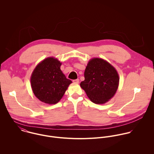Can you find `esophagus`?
<instances>
[{
	"label": "esophagus",
	"instance_id": "obj_1",
	"mask_svg": "<svg viewBox=\"0 0 154 154\" xmlns=\"http://www.w3.org/2000/svg\"><path fill=\"white\" fill-rule=\"evenodd\" d=\"M73 82L75 84H78L79 83V79H74L73 80Z\"/></svg>",
	"mask_w": 154,
	"mask_h": 154
}]
</instances>
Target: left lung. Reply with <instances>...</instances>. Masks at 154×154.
I'll use <instances>...</instances> for the list:
<instances>
[{"mask_svg":"<svg viewBox=\"0 0 154 154\" xmlns=\"http://www.w3.org/2000/svg\"><path fill=\"white\" fill-rule=\"evenodd\" d=\"M84 77L81 87L90 100L97 104L108 102L115 95L119 84L120 78L116 69L101 58H92L88 62Z\"/></svg>","mask_w":154,"mask_h":154,"instance_id":"obj_1","label":"left lung"}]
</instances>
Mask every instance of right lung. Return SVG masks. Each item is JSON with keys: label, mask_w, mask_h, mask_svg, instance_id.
I'll list each match as a JSON object with an SVG mask.
<instances>
[{"label": "right lung", "mask_w": 154, "mask_h": 154, "mask_svg": "<svg viewBox=\"0 0 154 154\" xmlns=\"http://www.w3.org/2000/svg\"><path fill=\"white\" fill-rule=\"evenodd\" d=\"M62 63L53 57L40 62L31 76V85L35 96L48 104L57 103L72 82L60 69Z\"/></svg>", "instance_id": "add662e5"}]
</instances>
